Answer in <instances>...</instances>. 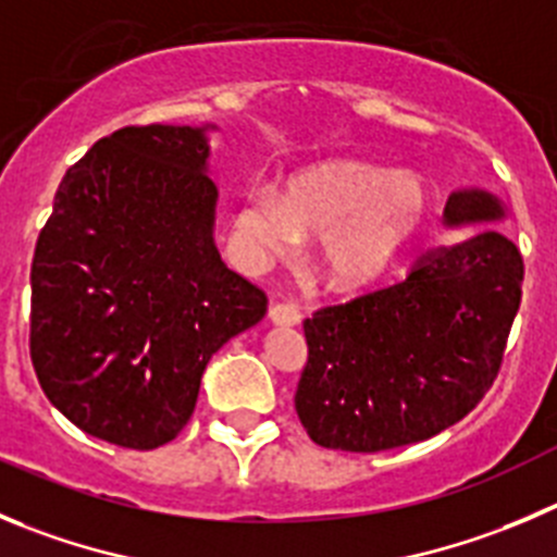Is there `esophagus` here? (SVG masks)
I'll use <instances>...</instances> for the list:
<instances>
[{
  "label": "esophagus",
  "mask_w": 557,
  "mask_h": 557,
  "mask_svg": "<svg viewBox=\"0 0 557 557\" xmlns=\"http://www.w3.org/2000/svg\"><path fill=\"white\" fill-rule=\"evenodd\" d=\"M270 322H275V325H298L300 322V309L295 304H273L268 311Z\"/></svg>",
  "instance_id": "1"
}]
</instances>
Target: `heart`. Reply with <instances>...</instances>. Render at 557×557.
Instances as JSON below:
<instances>
[{
  "label": "heart",
  "instance_id": "b5f03b06",
  "mask_svg": "<svg viewBox=\"0 0 557 557\" xmlns=\"http://www.w3.org/2000/svg\"><path fill=\"white\" fill-rule=\"evenodd\" d=\"M429 210V190L412 174L358 161L314 166L289 180L284 199L251 188L235 213V235L257 262L289 257L317 237V270L333 289L367 287L388 268Z\"/></svg>",
  "mask_w": 557,
  "mask_h": 557
}]
</instances>
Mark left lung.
Instances as JSON below:
<instances>
[{
    "mask_svg": "<svg viewBox=\"0 0 557 557\" xmlns=\"http://www.w3.org/2000/svg\"><path fill=\"white\" fill-rule=\"evenodd\" d=\"M503 219L484 190L448 196V224ZM520 248L500 226L412 262L405 282L322 306L304 322L309 361L295 391L306 434L374 454L462 421L495 383L522 300Z\"/></svg>",
    "mask_w": 557,
    "mask_h": 557,
    "instance_id": "8db88e82",
    "label": "left lung"
}]
</instances>
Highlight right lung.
I'll return each mask as SVG.
<instances>
[{
	"label": "right lung",
	"instance_id": "1",
	"mask_svg": "<svg viewBox=\"0 0 557 557\" xmlns=\"http://www.w3.org/2000/svg\"><path fill=\"white\" fill-rule=\"evenodd\" d=\"M208 141L128 125L78 158L32 257L29 355L82 432L150 451L188 423L202 372L268 298L221 262Z\"/></svg>",
	"mask_w": 557,
	"mask_h": 557
}]
</instances>
